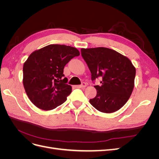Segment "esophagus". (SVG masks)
Instances as JSON below:
<instances>
[{
    "label": "esophagus",
    "instance_id": "obj_1",
    "mask_svg": "<svg viewBox=\"0 0 159 159\" xmlns=\"http://www.w3.org/2000/svg\"><path fill=\"white\" fill-rule=\"evenodd\" d=\"M86 85H87V84H86V83L85 82H83L82 84H81V85H75V87L77 88H85Z\"/></svg>",
    "mask_w": 159,
    "mask_h": 159
}]
</instances>
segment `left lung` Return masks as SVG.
Listing matches in <instances>:
<instances>
[{"label":"left lung","mask_w":159,"mask_h":159,"mask_svg":"<svg viewBox=\"0 0 159 159\" xmlns=\"http://www.w3.org/2000/svg\"><path fill=\"white\" fill-rule=\"evenodd\" d=\"M94 82L102 78L100 85H95L97 95L89 102L103 113H113L127 103L134 88L136 70L127 57L113 50L99 47L81 49Z\"/></svg>","instance_id":"left-lung-1"}]
</instances>
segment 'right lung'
Segmentation results:
<instances>
[{
	"mask_svg": "<svg viewBox=\"0 0 159 159\" xmlns=\"http://www.w3.org/2000/svg\"><path fill=\"white\" fill-rule=\"evenodd\" d=\"M80 52L70 46L50 44L36 50L23 66V85L37 107L52 110L64 103L71 92L64 78L65 66Z\"/></svg>",
	"mask_w": 159,
	"mask_h": 159,
	"instance_id": "add662e5",
	"label": "right lung"
}]
</instances>
